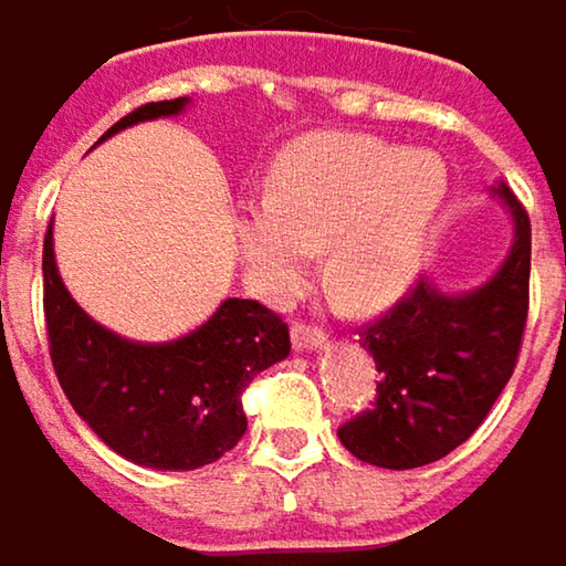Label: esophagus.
<instances>
[{"label":"esophagus","mask_w":566,"mask_h":566,"mask_svg":"<svg viewBox=\"0 0 566 566\" xmlns=\"http://www.w3.org/2000/svg\"><path fill=\"white\" fill-rule=\"evenodd\" d=\"M291 346H294L297 353H314V349H324V346H327V336L321 334L317 327L294 324V327H291Z\"/></svg>","instance_id":"34e87169"}]
</instances>
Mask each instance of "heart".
Returning <instances> with one entry per match:
<instances>
[{
    "label": "heart",
    "instance_id": "heart-1",
    "mask_svg": "<svg viewBox=\"0 0 566 566\" xmlns=\"http://www.w3.org/2000/svg\"><path fill=\"white\" fill-rule=\"evenodd\" d=\"M434 151L369 135H311L275 165L272 190L235 207L249 282L291 297L324 249V282L349 311H379L415 282L447 200Z\"/></svg>",
    "mask_w": 566,
    "mask_h": 566
}]
</instances>
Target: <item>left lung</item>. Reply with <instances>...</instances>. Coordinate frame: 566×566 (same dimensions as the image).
I'll use <instances>...</instances> for the list:
<instances>
[{
	"mask_svg": "<svg viewBox=\"0 0 566 566\" xmlns=\"http://www.w3.org/2000/svg\"><path fill=\"white\" fill-rule=\"evenodd\" d=\"M512 213L502 265L470 291H443L421 279L359 343L382 373L376 405L336 437L363 463L386 470L428 467L486 421L512 379L528 317L532 223L509 184L489 190Z\"/></svg>",
	"mask_w": 566,
	"mask_h": 566,
	"instance_id": "1",
	"label": "left lung"
}]
</instances>
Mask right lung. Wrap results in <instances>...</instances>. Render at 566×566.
Masks as SVG:
<instances>
[{
    "mask_svg": "<svg viewBox=\"0 0 566 566\" xmlns=\"http://www.w3.org/2000/svg\"><path fill=\"white\" fill-rule=\"evenodd\" d=\"M187 106L190 96L138 106L99 142ZM41 272L51 363L67 401L109 450L148 470H197L232 450L245 434L242 388L291 353L282 317L245 297H227L178 339L113 334L71 297L54 259V227Z\"/></svg>",
    "mask_w": 566,
    "mask_h": 566,
    "instance_id": "add662e5",
    "label": "right lung"
}]
</instances>
